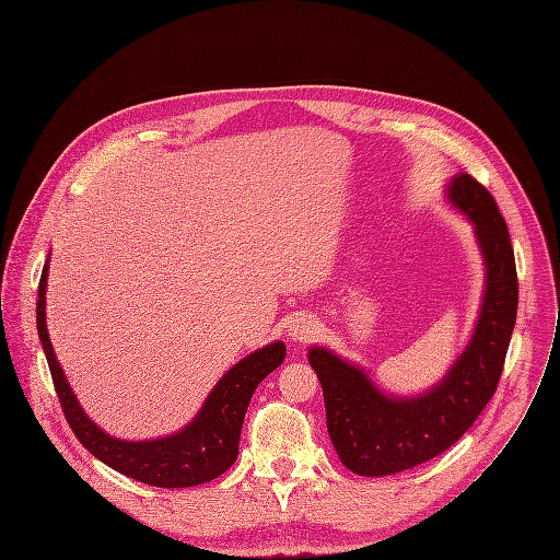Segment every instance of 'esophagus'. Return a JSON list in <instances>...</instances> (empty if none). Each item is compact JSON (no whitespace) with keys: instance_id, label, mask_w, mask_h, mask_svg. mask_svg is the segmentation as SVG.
<instances>
[{"instance_id":"esophagus-1","label":"esophagus","mask_w":560,"mask_h":560,"mask_svg":"<svg viewBox=\"0 0 560 560\" xmlns=\"http://www.w3.org/2000/svg\"><path fill=\"white\" fill-rule=\"evenodd\" d=\"M315 330H317V324L311 317H298V319H293V324L289 328V335L295 341H306L315 335Z\"/></svg>"}]
</instances>
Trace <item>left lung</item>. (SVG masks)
Segmentation results:
<instances>
[{
	"label": "left lung",
	"mask_w": 560,
	"mask_h": 560,
	"mask_svg": "<svg viewBox=\"0 0 560 560\" xmlns=\"http://www.w3.org/2000/svg\"><path fill=\"white\" fill-rule=\"evenodd\" d=\"M448 197L475 223L486 295L475 335L446 378L424 396L396 400L332 352L313 348L308 354L324 389L330 440L357 475H392L444 453L470 429L501 378L518 304L510 234L494 197L475 177H455Z\"/></svg>",
	"instance_id": "obj_1"
}]
</instances>
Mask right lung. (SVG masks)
Returning a JSON list of instances; mask_svg holds the SVG:
<instances>
[{"label": "right lung", "instance_id": "right-lung-1", "mask_svg": "<svg viewBox=\"0 0 560 560\" xmlns=\"http://www.w3.org/2000/svg\"><path fill=\"white\" fill-rule=\"evenodd\" d=\"M46 278L48 265H44L39 280L37 330L61 409L81 444L114 470L158 488H188L223 475L238 457L243 418L252 394L258 383L284 361V343H269L236 363L217 383L199 416L179 433L151 442H125L101 431L83 413L63 370L59 368L46 330Z\"/></svg>", "mask_w": 560, "mask_h": 560}]
</instances>
